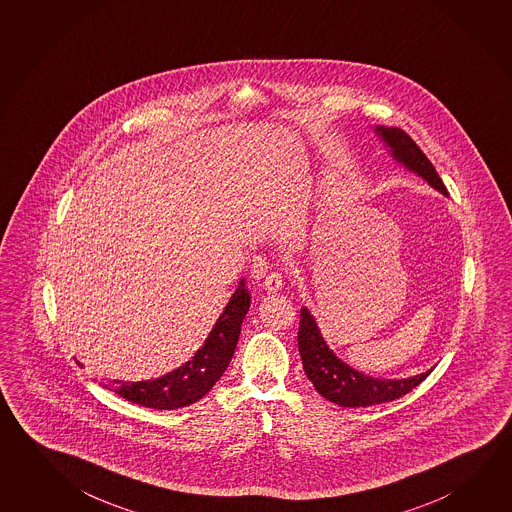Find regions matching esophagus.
I'll return each instance as SVG.
<instances>
[{"label": "esophagus", "instance_id": "1", "mask_svg": "<svg viewBox=\"0 0 512 512\" xmlns=\"http://www.w3.org/2000/svg\"><path fill=\"white\" fill-rule=\"evenodd\" d=\"M263 287L269 292H278V290L283 289V276L279 272H270L263 279Z\"/></svg>", "mask_w": 512, "mask_h": 512}]
</instances>
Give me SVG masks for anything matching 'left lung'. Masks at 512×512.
I'll use <instances>...</instances> for the list:
<instances>
[{
  "mask_svg": "<svg viewBox=\"0 0 512 512\" xmlns=\"http://www.w3.org/2000/svg\"><path fill=\"white\" fill-rule=\"evenodd\" d=\"M384 142L391 148L393 157L409 169L417 171L420 177L426 178L431 186L440 193L447 195L444 182L438 177L435 166L429 158L422 153V149L415 144V140L408 133L399 128H377ZM298 346L303 368L308 379L314 384L317 393L326 400L339 404L343 408H366L373 404L391 402L400 399L433 372L420 373L409 379L400 381H382L373 379L364 373L355 372L348 364L339 361L334 352L326 346L323 337L319 334L314 317L310 316L307 308H301L299 314Z\"/></svg>",
  "mask_w": 512,
  "mask_h": 512,
  "instance_id": "left-lung-1",
  "label": "left lung"
}]
</instances>
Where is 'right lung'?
<instances>
[{"label":"right lung","mask_w":512,"mask_h":512,"mask_svg":"<svg viewBox=\"0 0 512 512\" xmlns=\"http://www.w3.org/2000/svg\"><path fill=\"white\" fill-rule=\"evenodd\" d=\"M249 307L251 292L245 287V279H242L240 287L205 339L204 346L191 361L155 381H106L101 384L121 395L122 399L144 408L177 409L193 404L202 399L227 370L238 344L243 317L249 312Z\"/></svg>","instance_id":"right-lung-1"}]
</instances>
